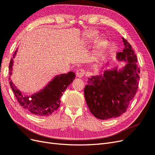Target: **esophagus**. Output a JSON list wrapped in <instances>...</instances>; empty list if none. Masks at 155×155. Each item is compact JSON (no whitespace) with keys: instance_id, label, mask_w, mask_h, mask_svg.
<instances>
[{"instance_id":"34e87169","label":"esophagus","mask_w":155,"mask_h":155,"mask_svg":"<svg viewBox=\"0 0 155 155\" xmlns=\"http://www.w3.org/2000/svg\"><path fill=\"white\" fill-rule=\"evenodd\" d=\"M85 70H84L83 69H79V70H78L77 72H76L77 76L78 78H83L84 76H85Z\"/></svg>"}]
</instances>
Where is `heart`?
<instances>
[{
    "instance_id": "b5f03b06",
    "label": "heart",
    "mask_w": 155,
    "mask_h": 155,
    "mask_svg": "<svg viewBox=\"0 0 155 155\" xmlns=\"http://www.w3.org/2000/svg\"><path fill=\"white\" fill-rule=\"evenodd\" d=\"M97 36V35L95 31H92V32L90 34H89V37H90L91 39H95V38H96ZM106 43H107L106 39H100V41L99 42V46H104V45H105Z\"/></svg>"
}]
</instances>
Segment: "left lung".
Wrapping results in <instances>:
<instances>
[{"label":"left lung","mask_w":155,"mask_h":155,"mask_svg":"<svg viewBox=\"0 0 155 155\" xmlns=\"http://www.w3.org/2000/svg\"><path fill=\"white\" fill-rule=\"evenodd\" d=\"M122 40L124 48L117 53L116 59L125 62V66L92 76L84 89L89 110L98 119L108 120L124 114L137 93L140 79L137 58L127 41Z\"/></svg>","instance_id":"left-lung-1"}]
</instances>
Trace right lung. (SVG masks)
<instances>
[{
	"instance_id": "add662e5",
	"label": "right lung",
	"mask_w": 155,
	"mask_h": 155,
	"mask_svg": "<svg viewBox=\"0 0 155 155\" xmlns=\"http://www.w3.org/2000/svg\"><path fill=\"white\" fill-rule=\"evenodd\" d=\"M17 49L13 54L9 65L10 76L12 74L13 58L17 54ZM75 77L76 74L73 72L57 75L47 85L31 96L23 95L11 79L10 85L18 104L25 109L37 116H47L58 109L60 106L61 97L67 87L72 83Z\"/></svg>"
}]
</instances>
